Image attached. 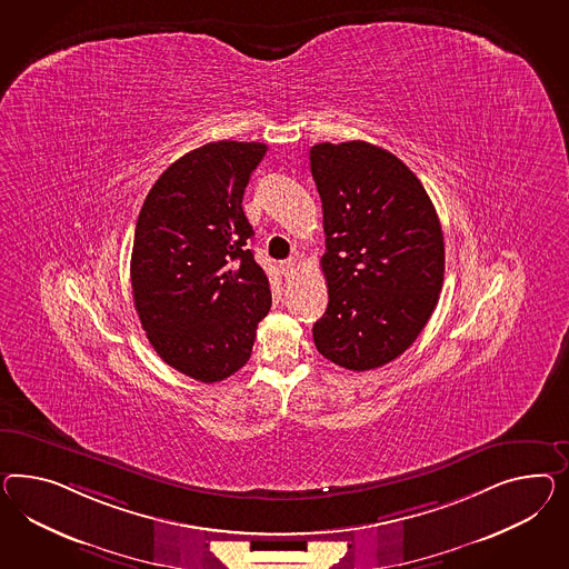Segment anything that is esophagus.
I'll return each instance as SVG.
<instances>
[{"label":"esophagus","instance_id":"34e87169","mask_svg":"<svg viewBox=\"0 0 569 569\" xmlns=\"http://www.w3.org/2000/svg\"><path fill=\"white\" fill-rule=\"evenodd\" d=\"M279 271H281V276L283 277H292L296 273V269H298V261L296 259H288V261H279Z\"/></svg>","mask_w":569,"mask_h":569}]
</instances>
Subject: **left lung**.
I'll return each instance as SVG.
<instances>
[{"label": "left lung", "instance_id": "1", "mask_svg": "<svg viewBox=\"0 0 569 569\" xmlns=\"http://www.w3.org/2000/svg\"><path fill=\"white\" fill-rule=\"evenodd\" d=\"M310 171L323 202L329 305L317 350L350 370L406 352L443 288V231L429 194L398 157L365 140L321 142Z\"/></svg>", "mask_w": 569, "mask_h": 569}]
</instances>
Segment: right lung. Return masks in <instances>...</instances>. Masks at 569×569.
<instances>
[{
    "label": "right lung",
    "instance_id": "1",
    "mask_svg": "<svg viewBox=\"0 0 569 569\" xmlns=\"http://www.w3.org/2000/svg\"><path fill=\"white\" fill-rule=\"evenodd\" d=\"M264 153L262 142L202 144L159 176L137 221L130 281L140 325L163 362L202 383L244 367L271 308L242 209Z\"/></svg>",
    "mask_w": 569,
    "mask_h": 569
}]
</instances>
